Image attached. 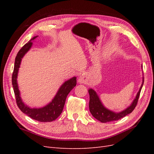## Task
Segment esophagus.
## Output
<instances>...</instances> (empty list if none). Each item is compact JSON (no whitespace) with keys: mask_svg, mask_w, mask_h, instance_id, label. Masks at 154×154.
Here are the masks:
<instances>
[{"mask_svg":"<svg viewBox=\"0 0 154 154\" xmlns=\"http://www.w3.org/2000/svg\"><path fill=\"white\" fill-rule=\"evenodd\" d=\"M88 78L87 75H85V74H83V75L80 76L78 78V82L79 83H86L88 82Z\"/></svg>","mask_w":154,"mask_h":154,"instance_id":"34e87169","label":"esophagus"}]
</instances>
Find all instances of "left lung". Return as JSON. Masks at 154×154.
<instances>
[{"mask_svg":"<svg viewBox=\"0 0 154 154\" xmlns=\"http://www.w3.org/2000/svg\"><path fill=\"white\" fill-rule=\"evenodd\" d=\"M141 68H143V66H141ZM143 83L144 78L143 77L142 84L140 88H139V90L137 93L136 97L133 100L132 103L127 109L119 112H116L106 108L103 103H102L96 92L94 90H93L92 88H89L88 91L90 96L89 105H89V110L91 114L93 117L100 121L101 123L113 122V121H116L123 118L125 116L131 113L135 109V107H136L139 95H140L142 87L143 85Z\"/></svg>","mask_w":154,"mask_h":154,"instance_id":"left-lung-1","label":"left lung"}]
</instances>
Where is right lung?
I'll use <instances>...</instances> for the list:
<instances>
[{"label": "right lung", "mask_w": 154, "mask_h": 154, "mask_svg": "<svg viewBox=\"0 0 154 154\" xmlns=\"http://www.w3.org/2000/svg\"><path fill=\"white\" fill-rule=\"evenodd\" d=\"M38 36H34L26 44L18 51L17 54L12 74V85L15 93L17 104L18 108L31 118L40 122H51L55 120L61 114L66 103V97L69 93L76 85V77L74 76L65 82L60 86L53 99L48 104L41 108H31L26 105L20 97V92L18 89L17 77L22 58L31 48L32 41Z\"/></svg>", "instance_id": "1"}]
</instances>
